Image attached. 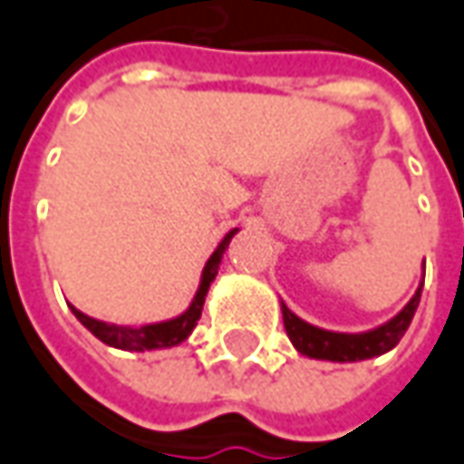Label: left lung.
I'll return each mask as SVG.
<instances>
[{"label": "left lung", "mask_w": 464, "mask_h": 464, "mask_svg": "<svg viewBox=\"0 0 464 464\" xmlns=\"http://www.w3.org/2000/svg\"><path fill=\"white\" fill-rule=\"evenodd\" d=\"M421 287L413 293V297L403 305V311L395 313L391 321L380 324V326L370 328V331H360V334H342V331H328V328H318L303 321L300 315L290 311L285 303L282 305V321H285V331L290 336V342L300 354L311 357V360H328V362H362L380 357L385 352H391L395 343L403 339V334L413 321V313L419 308L421 300Z\"/></svg>", "instance_id": "1"}]
</instances>
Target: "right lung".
Wrapping results in <instances>:
<instances>
[{
	"label": "right lung",
	"mask_w": 464,
	"mask_h": 464,
	"mask_svg": "<svg viewBox=\"0 0 464 464\" xmlns=\"http://www.w3.org/2000/svg\"><path fill=\"white\" fill-rule=\"evenodd\" d=\"M238 233V228H233L223 236V241L218 244V248L210 254V259L205 262V269L200 275V287L192 297L189 308L169 321H159V324H146V326H118V324H107L100 318H92L87 313H82L79 308H72V313L79 318V324L92 331L97 339L107 346H115L122 352H153V349H171L177 343H182L192 328L198 326L202 315V305H205V295L210 290V282L218 277V269H220V259L226 254V248L231 244V238Z\"/></svg>",
	"instance_id": "obj_1"
}]
</instances>
